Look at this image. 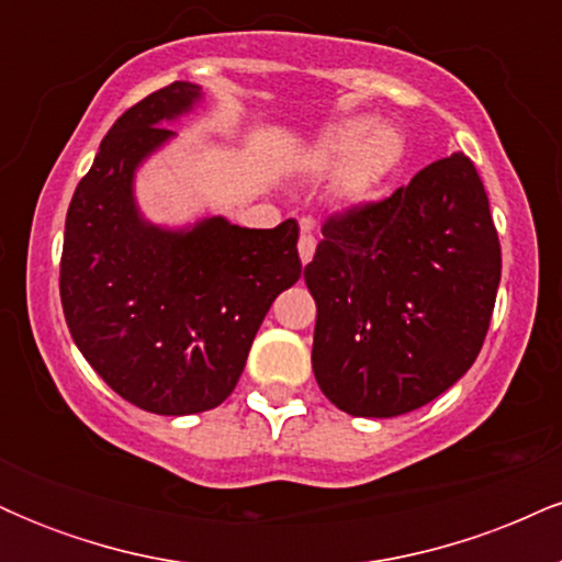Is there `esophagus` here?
I'll return each instance as SVG.
<instances>
[{
    "mask_svg": "<svg viewBox=\"0 0 562 562\" xmlns=\"http://www.w3.org/2000/svg\"><path fill=\"white\" fill-rule=\"evenodd\" d=\"M312 222H303V232L299 237V256H301V263H308L314 259V250H317V240H314L312 232Z\"/></svg>",
    "mask_w": 562,
    "mask_h": 562,
    "instance_id": "esophagus-1",
    "label": "esophagus"
}]
</instances>
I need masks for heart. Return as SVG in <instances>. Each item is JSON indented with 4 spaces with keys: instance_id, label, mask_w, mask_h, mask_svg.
<instances>
[{
    "instance_id": "b5f03b06",
    "label": "heart",
    "mask_w": 562,
    "mask_h": 562,
    "mask_svg": "<svg viewBox=\"0 0 562 562\" xmlns=\"http://www.w3.org/2000/svg\"><path fill=\"white\" fill-rule=\"evenodd\" d=\"M404 158V137L393 126L370 128V121L353 119L327 128L312 150L317 171H340L338 190L346 200H367L391 177Z\"/></svg>"
}]
</instances>
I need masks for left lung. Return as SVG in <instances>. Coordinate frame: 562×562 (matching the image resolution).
I'll return each mask as SVG.
<instances>
[{
  "mask_svg": "<svg viewBox=\"0 0 562 562\" xmlns=\"http://www.w3.org/2000/svg\"><path fill=\"white\" fill-rule=\"evenodd\" d=\"M502 250L473 160H436L383 200L333 211L303 280L317 301L312 367L353 417L434 402L479 357Z\"/></svg>",
  "mask_w": 562,
  "mask_h": 562,
  "instance_id": "1",
  "label": "left lung"
}]
</instances>
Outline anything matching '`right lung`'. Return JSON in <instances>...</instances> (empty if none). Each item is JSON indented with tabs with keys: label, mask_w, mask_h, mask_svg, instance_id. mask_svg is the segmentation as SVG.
Wrapping results in <instances>:
<instances>
[{
	"label": "right lung",
	"mask_w": 562,
	"mask_h": 562,
	"mask_svg": "<svg viewBox=\"0 0 562 562\" xmlns=\"http://www.w3.org/2000/svg\"><path fill=\"white\" fill-rule=\"evenodd\" d=\"M200 87L173 81L132 105L102 139L66 216L60 301L68 330L121 398L156 415L214 409L235 391L256 330L301 277L299 224L190 232L145 224L134 169L173 132Z\"/></svg>",
	"instance_id": "right-lung-1"
}]
</instances>
